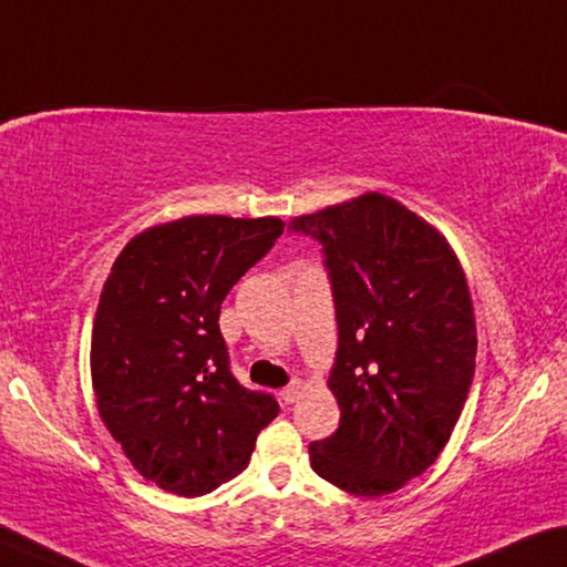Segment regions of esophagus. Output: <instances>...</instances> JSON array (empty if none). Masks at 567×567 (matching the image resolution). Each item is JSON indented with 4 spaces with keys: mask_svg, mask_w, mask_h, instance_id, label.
<instances>
[{
    "mask_svg": "<svg viewBox=\"0 0 567 567\" xmlns=\"http://www.w3.org/2000/svg\"><path fill=\"white\" fill-rule=\"evenodd\" d=\"M299 395H301V382H291V385H286L284 390H281V400L286 405H291V403H296V400H299Z\"/></svg>",
    "mask_w": 567,
    "mask_h": 567,
    "instance_id": "1",
    "label": "esophagus"
}]
</instances>
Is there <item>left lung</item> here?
<instances>
[{"instance_id": "obj_1", "label": "left lung", "mask_w": 567, "mask_h": 567, "mask_svg": "<svg viewBox=\"0 0 567 567\" xmlns=\"http://www.w3.org/2000/svg\"><path fill=\"white\" fill-rule=\"evenodd\" d=\"M291 230L321 246L339 329V429L311 443V468L354 496L390 494L433 464L464 411L476 357L464 271L439 230L380 193Z\"/></svg>"}]
</instances>
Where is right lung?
I'll use <instances>...</instances> for the list:
<instances>
[{
  "instance_id": "right-lung-1",
  "label": "right lung",
  "mask_w": 567,
  "mask_h": 567,
  "mask_svg": "<svg viewBox=\"0 0 567 567\" xmlns=\"http://www.w3.org/2000/svg\"><path fill=\"white\" fill-rule=\"evenodd\" d=\"M278 217L193 215L126 243L103 284L91 374L109 433L159 489L199 496L248 466L274 395L243 388L220 303L281 238Z\"/></svg>"
}]
</instances>
